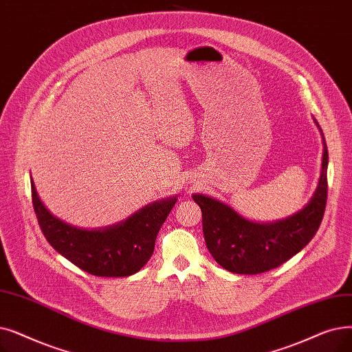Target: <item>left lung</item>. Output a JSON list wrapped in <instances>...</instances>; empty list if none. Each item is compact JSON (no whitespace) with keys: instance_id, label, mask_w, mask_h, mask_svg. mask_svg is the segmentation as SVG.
Masks as SVG:
<instances>
[{"instance_id":"8db88e82","label":"left lung","mask_w":352,"mask_h":352,"mask_svg":"<svg viewBox=\"0 0 352 352\" xmlns=\"http://www.w3.org/2000/svg\"><path fill=\"white\" fill-rule=\"evenodd\" d=\"M324 154L318 186L299 211L278 221H252L216 198L194 194L192 200L203 212V233L207 249L216 262L228 272L257 274L274 269L299 253L314 239L322 221L328 182V148L322 129Z\"/></svg>"}]
</instances>
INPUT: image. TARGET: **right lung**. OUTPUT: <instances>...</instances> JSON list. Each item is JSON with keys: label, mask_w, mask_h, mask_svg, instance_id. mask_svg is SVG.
I'll list each match as a JSON object with an SVG mask.
<instances>
[{"label": "right lung", "mask_w": 352, "mask_h": 352, "mask_svg": "<svg viewBox=\"0 0 352 352\" xmlns=\"http://www.w3.org/2000/svg\"><path fill=\"white\" fill-rule=\"evenodd\" d=\"M32 195L41 232L53 249L82 270L103 278H125L140 272L154 253L157 234L177 197L149 203L126 220L100 228L72 226L47 210L33 178Z\"/></svg>", "instance_id": "1"}]
</instances>
